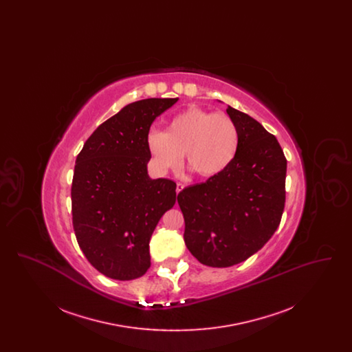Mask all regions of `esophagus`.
<instances>
[{"instance_id":"esophagus-1","label":"esophagus","mask_w":352,"mask_h":352,"mask_svg":"<svg viewBox=\"0 0 352 352\" xmlns=\"http://www.w3.org/2000/svg\"><path fill=\"white\" fill-rule=\"evenodd\" d=\"M184 188V184H177V194H179L182 190Z\"/></svg>"}]
</instances>
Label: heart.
<instances>
[{
  "mask_svg": "<svg viewBox=\"0 0 352 352\" xmlns=\"http://www.w3.org/2000/svg\"><path fill=\"white\" fill-rule=\"evenodd\" d=\"M240 148V132L234 118L223 112L188 107L170 118L166 131L148 134V149L155 168L166 174L187 165L203 178H212L232 165Z\"/></svg>",
  "mask_w": 352,
  "mask_h": 352,
  "instance_id": "b5f03b06",
  "label": "heart"
}]
</instances>
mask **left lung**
<instances>
[{
  "instance_id": "8db88e82",
  "label": "left lung",
  "mask_w": 352,
  "mask_h": 352,
  "mask_svg": "<svg viewBox=\"0 0 352 352\" xmlns=\"http://www.w3.org/2000/svg\"><path fill=\"white\" fill-rule=\"evenodd\" d=\"M240 132L232 165L178 194L184 243L201 264L232 267L260 251L285 207L286 158L277 138L254 118L227 107Z\"/></svg>"
}]
</instances>
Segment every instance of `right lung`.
Masks as SVG:
<instances>
[{
	"label": "right lung",
	"instance_id": "right-lung-1",
	"mask_svg": "<svg viewBox=\"0 0 352 352\" xmlns=\"http://www.w3.org/2000/svg\"><path fill=\"white\" fill-rule=\"evenodd\" d=\"M177 100L151 98L125 105L91 134L76 158L74 231L87 260L109 278L129 281L146 273L151 234L175 204V182L148 174V134Z\"/></svg>",
	"mask_w": 352,
	"mask_h": 352
}]
</instances>
